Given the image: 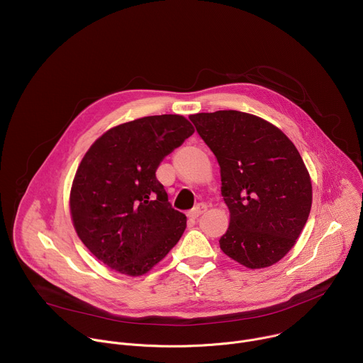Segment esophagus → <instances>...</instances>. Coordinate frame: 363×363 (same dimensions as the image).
Instances as JSON below:
<instances>
[{
    "instance_id": "obj_1",
    "label": "esophagus",
    "mask_w": 363,
    "mask_h": 363,
    "mask_svg": "<svg viewBox=\"0 0 363 363\" xmlns=\"http://www.w3.org/2000/svg\"><path fill=\"white\" fill-rule=\"evenodd\" d=\"M206 210V205H203V203H198L195 208H192L189 213H188V217L189 218H192V220H195V218H198L203 211Z\"/></svg>"
}]
</instances>
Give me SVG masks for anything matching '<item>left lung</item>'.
Masks as SVG:
<instances>
[{
	"mask_svg": "<svg viewBox=\"0 0 363 363\" xmlns=\"http://www.w3.org/2000/svg\"><path fill=\"white\" fill-rule=\"evenodd\" d=\"M189 119L220 165L230 210L221 250L248 269L273 266L296 244L312 208V182L298 150L279 128L250 113Z\"/></svg>",
	"mask_w": 363,
	"mask_h": 363,
	"instance_id": "1",
	"label": "left lung"
}]
</instances>
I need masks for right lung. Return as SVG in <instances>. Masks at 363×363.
Masks as SVG:
<instances>
[{
    "label": "right lung",
    "mask_w": 363,
    "mask_h": 363,
    "mask_svg": "<svg viewBox=\"0 0 363 363\" xmlns=\"http://www.w3.org/2000/svg\"><path fill=\"white\" fill-rule=\"evenodd\" d=\"M192 133L184 116H146L112 128L86 152L72 185L70 213L97 260L142 276L179 241L186 217L172 208L155 172Z\"/></svg>",
    "instance_id": "obj_1"
}]
</instances>
